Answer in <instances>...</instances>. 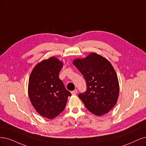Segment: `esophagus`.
Wrapping results in <instances>:
<instances>
[{
    "instance_id": "34e87169",
    "label": "esophagus",
    "mask_w": 146,
    "mask_h": 146,
    "mask_svg": "<svg viewBox=\"0 0 146 146\" xmlns=\"http://www.w3.org/2000/svg\"><path fill=\"white\" fill-rule=\"evenodd\" d=\"M72 95H76L78 93V90H74V91H72L71 92Z\"/></svg>"
}]
</instances>
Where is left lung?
<instances>
[{"mask_svg": "<svg viewBox=\"0 0 146 146\" xmlns=\"http://www.w3.org/2000/svg\"><path fill=\"white\" fill-rule=\"evenodd\" d=\"M73 64L87 84V90L80 93L79 98L93 114H106L116 104L119 94L118 78L111 64L104 57L92 53L85 58L75 59Z\"/></svg>", "mask_w": 146, "mask_h": 146, "instance_id": "obj_1", "label": "left lung"}]
</instances>
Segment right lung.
I'll list each match as a JSON object with an SVG mask.
<instances>
[{
	"mask_svg": "<svg viewBox=\"0 0 146 146\" xmlns=\"http://www.w3.org/2000/svg\"><path fill=\"white\" fill-rule=\"evenodd\" d=\"M63 64L55 57L38 64L30 75L28 93L31 103L41 116L53 119L64 111L68 97L59 73Z\"/></svg>",
	"mask_w": 146,
	"mask_h": 146,
	"instance_id": "obj_1",
	"label": "right lung"
}]
</instances>
